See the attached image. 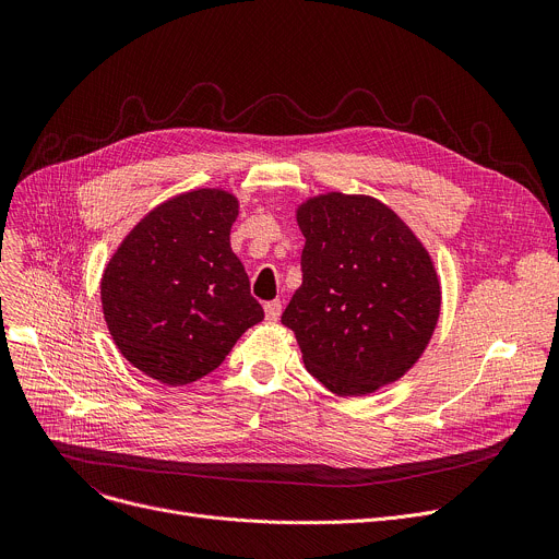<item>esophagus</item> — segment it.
<instances>
[{
  "label": "esophagus",
  "instance_id": "obj_1",
  "mask_svg": "<svg viewBox=\"0 0 559 559\" xmlns=\"http://www.w3.org/2000/svg\"><path fill=\"white\" fill-rule=\"evenodd\" d=\"M263 309H265V318H267V321H278L281 311H283V305H281V300L276 298V300H267V302L263 305Z\"/></svg>",
  "mask_w": 559,
  "mask_h": 559
}]
</instances>
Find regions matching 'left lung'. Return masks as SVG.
<instances>
[{"instance_id":"left-lung-1","label":"left lung","mask_w":559,"mask_h":559,"mask_svg":"<svg viewBox=\"0 0 559 559\" xmlns=\"http://www.w3.org/2000/svg\"><path fill=\"white\" fill-rule=\"evenodd\" d=\"M302 283L281 323L307 371L336 395H365L403 378L429 345L440 281L429 252L371 197L328 192L296 210Z\"/></svg>"}]
</instances>
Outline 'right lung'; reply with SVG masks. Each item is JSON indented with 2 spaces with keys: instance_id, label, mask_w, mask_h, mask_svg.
I'll return each mask as SVG.
<instances>
[{
  "instance_id": "obj_1",
  "label": "right lung",
  "mask_w": 559,
  "mask_h": 559,
  "mask_svg": "<svg viewBox=\"0 0 559 559\" xmlns=\"http://www.w3.org/2000/svg\"><path fill=\"white\" fill-rule=\"evenodd\" d=\"M236 216L238 201L225 190L179 194L145 214L104 270L110 336L145 376L173 386L194 382L263 321L229 248Z\"/></svg>"
}]
</instances>
